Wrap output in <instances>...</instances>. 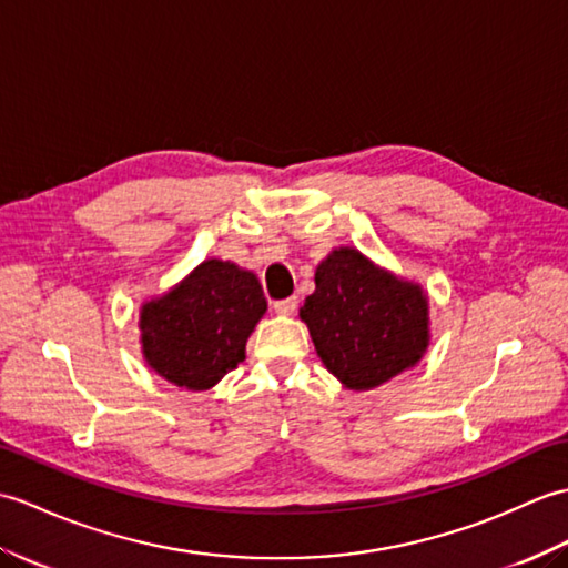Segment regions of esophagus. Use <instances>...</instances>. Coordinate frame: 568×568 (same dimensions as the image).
Instances as JSON below:
<instances>
[{
	"label": "esophagus",
	"instance_id": "obj_1",
	"mask_svg": "<svg viewBox=\"0 0 568 568\" xmlns=\"http://www.w3.org/2000/svg\"><path fill=\"white\" fill-rule=\"evenodd\" d=\"M296 296H292V298H282V301H274V313H280V316H292V313L296 311Z\"/></svg>",
	"mask_w": 568,
	"mask_h": 568
}]
</instances>
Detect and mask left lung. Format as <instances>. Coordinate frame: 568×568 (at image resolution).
<instances>
[{
  "instance_id": "left-lung-1",
  "label": "left lung",
  "mask_w": 568,
  "mask_h": 568,
  "mask_svg": "<svg viewBox=\"0 0 568 568\" xmlns=\"http://www.w3.org/2000/svg\"><path fill=\"white\" fill-rule=\"evenodd\" d=\"M325 369L369 390L410 369L430 343L427 296L355 247H337L316 270V292L298 311Z\"/></svg>"
}]
</instances>
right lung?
Returning a JSON list of instances; mask_svg holds the SVG:
<instances>
[{
  "mask_svg": "<svg viewBox=\"0 0 568 568\" xmlns=\"http://www.w3.org/2000/svg\"><path fill=\"white\" fill-rule=\"evenodd\" d=\"M264 311L267 298L255 274L204 260L168 294L141 306L143 357L170 384L206 390L245 359V343Z\"/></svg>",
  "mask_w": 568,
  "mask_h": 568,
  "instance_id": "right-lung-1",
  "label": "right lung"
}]
</instances>
